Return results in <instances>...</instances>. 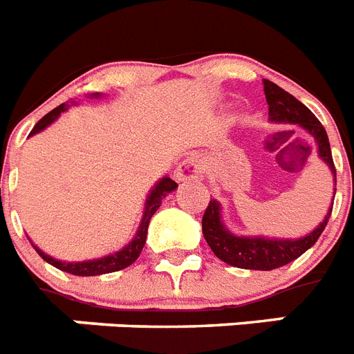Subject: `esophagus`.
Segmentation results:
<instances>
[{"label": "esophagus", "mask_w": 354, "mask_h": 354, "mask_svg": "<svg viewBox=\"0 0 354 354\" xmlns=\"http://www.w3.org/2000/svg\"><path fill=\"white\" fill-rule=\"evenodd\" d=\"M201 174V165L198 160L191 158V160H185L178 165L176 169V180L180 182H187V180H196V178Z\"/></svg>", "instance_id": "34e87169"}]
</instances>
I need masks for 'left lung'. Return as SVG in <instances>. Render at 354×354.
Listing matches in <instances>:
<instances>
[{
    "label": "left lung",
    "mask_w": 354,
    "mask_h": 354,
    "mask_svg": "<svg viewBox=\"0 0 354 354\" xmlns=\"http://www.w3.org/2000/svg\"><path fill=\"white\" fill-rule=\"evenodd\" d=\"M264 95L268 102V115L272 122H284V124H297L304 131L313 136L317 151H319L320 160L328 163L333 174L335 185H337V171H335L333 156H331V147H329L328 133L324 126L315 117L310 109L306 108L301 100H297L293 95L279 88L275 82L263 81ZM337 191V189H335ZM333 209V207H331ZM331 209L326 214L324 221L313 232L308 236L299 237V239H277V237H248V236H234L221 221V205L216 200H210L209 207L205 210L201 227H203L205 241L209 243L212 252L223 263L236 266V268L245 270H275L284 264L292 263L297 257H301L306 250L317 243L320 234L328 225V219L331 216Z\"/></svg>",
    "instance_id": "left-lung-1"
}]
</instances>
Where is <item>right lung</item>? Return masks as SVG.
Listing matches in <instances>:
<instances>
[{
	"mask_svg": "<svg viewBox=\"0 0 354 354\" xmlns=\"http://www.w3.org/2000/svg\"><path fill=\"white\" fill-rule=\"evenodd\" d=\"M91 97H99V93L91 95ZM68 104H61L55 109L48 113V115H44L35 127L32 129L30 135H35V133L43 131L44 127L50 126L55 118L61 115L62 111H66ZM178 187V183L174 180H171L169 176H163L156 185L153 187L147 194V200H145V207H144V216H142V221L138 225V230H136V236L133 237V241L129 245H126L122 250L115 252V254L104 255V257H99V259H91V261H79V263H66V261H59L50 257L48 254H44L43 250H39L37 246H34L35 252L43 257L44 261L55 268L62 270V272H68L71 275H81V277H91V275H102V273H111V272H118V270L127 268L129 264L135 263L138 259V255H140L142 248L145 245V237H147V227H149V221L153 218V214L158 210V207L162 205V200L167 194H171L174 189Z\"/></svg>",
	"mask_w": 354,
	"mask_h": 354,
	"instance_id": "obj_1",
	"label": "right lung"
}]
</instances>
